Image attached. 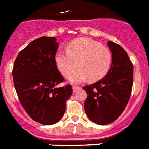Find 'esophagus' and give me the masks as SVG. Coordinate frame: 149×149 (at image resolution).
<instances>
[{
	"instance_id": "esophagus-1",
	"label": "esophagus",
	"mask_w": 149,
	"mask_h": 149,
	"mask_svg": "<svg viewBox=\"0 0 149 149\" xmlns=\"http://www.w3.org/2000/svg\"><path fill=\"white\" fill-rule=\"evenodd\" d=\"M72 88H73L74 92H76L77 91H78L79 89H81V88H80L79 86H75V85H74L73 87H72Z\"/></svg>"
}]
</instances>
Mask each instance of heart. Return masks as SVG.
Wrapping results in <instances>:
<instances>
[{
    "mask_svg": "<svg viewBox=\"0 0 149 149\" xmlns=\"http://www.w3.org/2000/svg\"><path fill=\"white\" fill-rule=\"evenodd\" d=\"M55 61L64 77H69L70 81L78 84L89 78L91 81L102 79L108 73L112 62L111 52L99 42L88 39H77L71 42L67 52L58 51Z\"/></svg>",
    "mask_w": 149,
    "mask_h": 149,
    "instance_id": "obj_1",
    "label": "heart"
}]
</instances>
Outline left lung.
Segmentation results:
<instances>
[{
	"mask_svg": "<svg viewBox=\"0 0 149 149\" xmlns=\"http://www.w3.org/2000/svg\"><path fill=\"white\" fill-rule=\"evenodd\" d=\"M112 52L108 73L99 81L84 86L88 97L84 110L88 118L98 125H107L124 111L131 96L133 84V65L123 47L107 42Z\"/></svg>",
	"mask_w": 149,
	"mask_h": 149,
	"instance_id": "8db88e82",
	"label": "left lung"
}]
</instances>
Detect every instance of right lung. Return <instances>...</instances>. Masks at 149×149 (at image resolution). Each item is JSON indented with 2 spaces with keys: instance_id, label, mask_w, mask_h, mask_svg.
<instances>
[{
  "instance_id": "add662e5",
  "label": "right lung",
  "mask_w": 149,
  "mask_h": 149,
  "mask_svg": "<svg viewBox=\"0 0 149 149\" xmlns=\"http://www.w3.org/2000/svg\"><path fill=\"white\" fill-rule=\"evenodd\" d=\"M58 47L55 37L33 40L17 55L12 71L22 107L34 121L43 125L61 120L73 93L71 84L57 87L65 81L55 61Z\"/></svg>"
}]
</instances>
